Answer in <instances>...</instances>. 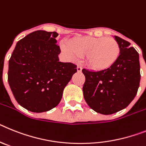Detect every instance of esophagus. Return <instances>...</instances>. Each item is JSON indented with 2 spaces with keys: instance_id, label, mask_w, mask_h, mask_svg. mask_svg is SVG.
Masks as SVG:
<instances>
[{
  "instance_id": "obj_1",
  "label": "esophagus",
  "mask_w": 146,
  "mask_h": 146,
  "mask_svg": "<svg viewBox=\"0 0 146 146\" xmlns=\"http://www.w3.org/2000/svg\"><path fill=\"white\" fill-rule=\"evenodd\" d=\"M76 69H77V71L78 72H82V67H80V66H78V67L76 68Z\"/></svg>"
}]
</instances>
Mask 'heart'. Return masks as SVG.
<instances>
[{
    "instance_id": "b5f03b06",
    "label": "heart",
    "mask_w": 146,
    "mask_h": 146,
    "mask_svg": "<svg viewBox=\"0 0 146 146\" xmlns=\"http://www.w3.org/2000/svg\"><path fill=\"white\" fill-rule=\"evenodd\" d=\"M61 48L71 59L86 56L87 65L95 70H104L113 65L120 53L119 44L113 38L82 36L62 41Z\"/></svg>"
}]
</instances>
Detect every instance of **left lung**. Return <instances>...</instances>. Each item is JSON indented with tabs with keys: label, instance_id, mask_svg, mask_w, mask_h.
Listing matches in <instances>:
<instances>
[{
	"label": "left lung",
	"instance_id": "left-lung-1",
	"mask_svg": "<svg viewBox=\"0 0 146 146\" xmlns=\"http://www.w3.org/2000/svg\"><path fill=\"white\" fill-rule=\"evenodd\" d=\"M120 53L108 69L92 71L83 69L85 82L84 98L96 112L111 115L129 106L136 96L140 81L139 54L130 42L117 36Z\"/></svg>",
	"mask_w": 146,
	"mask_h": 146
}]
</instances>
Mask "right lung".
<instances>
[{
  "instance_id": "right-lung-1",
  "label": "right lung",
  "mask_w": 146,
  "mask_h": 146,
  "mask_svg": "<svg viewBox=\"0 0 146 146\" xmlns=\"http://www.w3.org/2000/svg\"><path fill=\"white\" fill-rule=\"evenodd\" d=\"M56 31H35L19 40L9 61L8 82L17 103L33 112L52 110L77 66L61 62Z\"/></svg>"
}]
</instances>
